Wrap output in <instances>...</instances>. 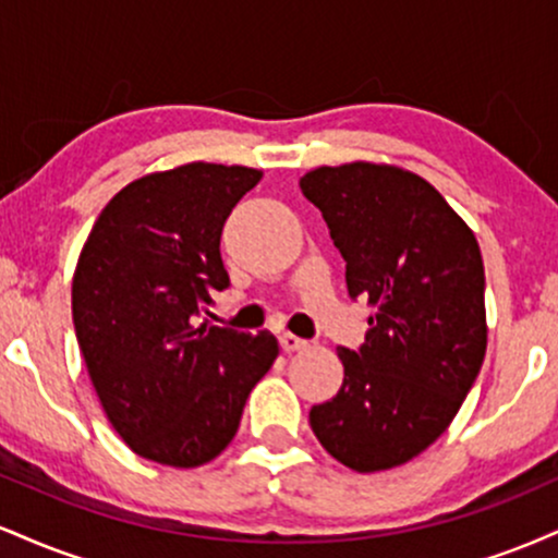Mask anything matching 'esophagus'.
<instances>
[{"mask_svg": "<svg viewBox=\"0 0 558 558\" xmlns=\"http://www.w3.org/2000/svg\"><path fill=\"white\" fill-rule=\"evenodd\" d=\"M280 345H283L286 354H291V351L306 349V341H304V338L293 336V332H283V336H280Z\"/></svg>", "mask_w": 558, "mask_h": 558, "instance_id": "esophagus-1", "label": "esophagus"}]
</instances>
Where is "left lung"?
<instances>
[{"mask_svg": "<svg viewBox=\"0 0 558 558\" xmlns=\"http://www.w3.org/2000/svg\"><path fill=\"white\" fill-rule=\"evenodd\" d=\"M299 185L345 259L349 296L375 310L362 349H338L343 386L310 425L349 470H393L446 433L483 367V254L438 189L399 165H325Z\"/></svg>", "mask_w": 558, "mask_h": 558, "instance_id": "1", "label": "left lung"}]
</instances>
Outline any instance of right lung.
I'll use <instances>...</instances> for the list:
<instances>
[{"mask_svg":"<svg viewBox=\"0 0 558 558\" xmlns=\"http://www.w3.org/2000/svg\"><path fill=\"white\" fill-rule=\"evenodd\" d=\"M262 181L243 165L189 162L136 178L96 217L73 272V323L107 420L138 457L202 466L233 440L278 360L270 330L196 325L228 288L220 235Z\"/></svg>","mask_w":558,"mask_h":558,"instance_id":"1","label":"right lung"}]
</instances>
